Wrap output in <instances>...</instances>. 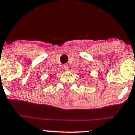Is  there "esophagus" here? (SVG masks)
<instances>
[{"mask_svg": "<svg viewBox=\"0 0 135 135\" xmlns=\"http://www.w3.org/2000/svg\"><path fill=\"white\" fill-rule=\"evenodd\" d=\"M63 69H64L65 71H68L69 69V66L67 64H64V65H63Z\"/></svg>", "mask_w": 135, "mask_h": 135, "instance_id": "34e87169", "label": "esophagus"}]
</instances>
